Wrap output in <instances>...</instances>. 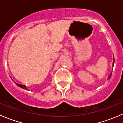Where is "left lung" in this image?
Listing matches in <instances>:
<instances>
[{
  "instance_id": "left-lung-1",
  "label": "left lung",
  "mask_w": 123,
  "mask_h": 123,
  "mask_svg": "<svg viewBox=\"0 0 123 123\" xmlns=\"http://www.w3.org/2000/svg\"><path fill=\"white\" fill-rule=\"evenodd\" d=\"M114 63H113V65H114ZM111 74H112V73H111V75H110V77H111Z\"/></svg>"
}]
</instances>
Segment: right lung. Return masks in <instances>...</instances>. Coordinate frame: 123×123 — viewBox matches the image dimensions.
<instances>
[{"label":"right lung","mask_w":123,"mask_h":123,"mask_svg":"<svg viewBox=\"0 0 123 123\" xmlns=\"http://www.w3.org/2000/svg\"><path fill=\"white\" fill-rule=\"evenodd\" d=\"M17 86H19V87H20L23 88V89H26V88H25V86L23 85H19V84H17Z\"/></svg>","instance_id":"1"}]
</instances>
